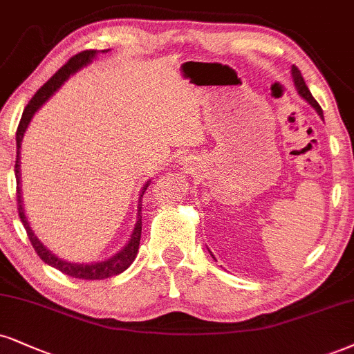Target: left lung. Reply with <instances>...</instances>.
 <instances>
[{
    "instance_id": "obj_1",
    "label": "left lung",
    "mask_w": 354,
    "mask_h": 354,
    "mask_svg": "<svg viewBox=\"0 0 354 354\" xmlns=\"http://www.w3.org/2000/svg\"><path fill=\"white\" fill-rule=\"evenodd\" d=\"M292 77H294V84H295V86H297V91H299V95H300V97L307 100V102L310 103L313 108H315L318 115H320L322 118H324V111H322V106H320V104L317 103V100L312 97L310 90H308L307 84H305V80H304L302 73H300V71H299L297 67H295V65H294V67H292ZM212 256H213V254H212Z\"/></svg>"
}]
</instances>
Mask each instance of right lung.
Instances as JSON below:
<instances>
[{"label":"right lung","mask_w":354,"mask_h":354,"mask_svg":"<svg viewBox=\"0 0 354 354\" xmlns=\"http://www.w3.org/2000/svg\"><path fill=\"white\" fill-rule=\"evenodd\" d=\"M102 52H108V50H102ZM97 55V50H82L78 52L77 55H73L64 67H60L54 75H52L49 80L44 84L41 88L37 90V93L30 98V102L28 103V106L24 108L23 116H21L19 126H17L16 131V146H17V152H16V165H15V172H16V197H17V212H19V218L23 221L26 233H28L29 241L32 244L34 251L37 252V256L41 257L46 264L52 266V268L59 269L60 272L67 274V276L75 277V279H86V281H97V279H108L113 276H118L120 272H123L124 269H128L131 263L134 261V257L138 254L139 250V241H141V230H142V202L139 200V207H138V221L136 226H134L133 234H131V239L128 241V244L121 250L118 254H115L110 259L103 261V263H95V264H73V263H67V261H62L60 257H57L55 254L47 250L44 244L39 241L36 234L32 233L30 226L26 220L24 215V208H23V202H21V189H19V147H21V141H23L24 136V131L28 128L30 118L34 116L39 108L42 106V103H46V100H49V97L54 91L59 88L60 85L67 80L72 73H75L78 68H82L84 65H86L88 62H91V59ZM147 189V184L142 187L141 192V197L144 195V192Z\"/></svg>","instance_id":"1"}]
</instances>
